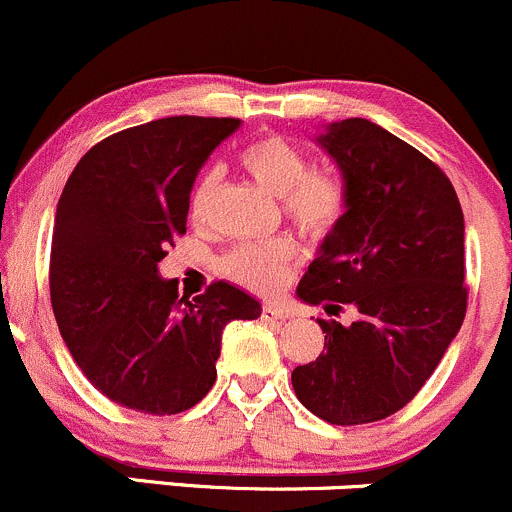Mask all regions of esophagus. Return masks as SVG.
Segmentation results:
<instances>
[{"label": "esophagus", "instance_id": "esophagus-1", "mask_svg": "<svg viewBox=\"0 0 512 512\" xmlns=\"http://www.w3.org/2000/svg\"><path fill=\"white\" fill-rule=\"evenodd\" d=\"M261 318H263V320H271V323H273V320H286L288 313L281 308V305L266 303V305H263V308H261Z\"/></svg>", "mask_w": 512, "mask_h": 512}]
</instances>
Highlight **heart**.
<instances>
[{"label":"heart","instance_id":"heart-1","mask_svg":"<svg viewBox=\"0 0 512 512\" xmlns=\"http://www.w3.org/2000/svg\"><path fill=\"white\" fill-rule=\"evenodd\" d=\"M241 167L268 192L281 197L286 217L303 234L323 239L347 212V187L333 170L310 167L308 155L281 135H263L241 150ZM219 172L204 170L189 192V219L202 221L217 192ZM298 254L291 236L241 244L224 256L221 273L236 286L254 293H271L283 281Z\"/></svg>","mask_w":512,"mask_h":512}]
</instances>
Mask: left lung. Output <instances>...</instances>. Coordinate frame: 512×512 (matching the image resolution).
<instances>
[{
  "label": "left lung",
  "mask_w": 512,
  "mask_h": 512,
  "mask_svg": "<svg viewBox=\"0 0 512 512\" xmlns=\"http://www.w3.org/2000/svg\"><path fill=\"white\" fill-rule=\"evenodd\" d=\"M318 142L345 177L347 212L298 295L335 310L350 303L360 318H318L323 352L291 379L300 404L320 419L370 424L412 402L461 330L463 212L436 162L370 120H340Z\"/></svg>",
  "instance_id": "8db88e82"
}]
</instances>
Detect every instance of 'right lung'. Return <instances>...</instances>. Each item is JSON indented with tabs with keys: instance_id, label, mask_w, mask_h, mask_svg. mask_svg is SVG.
Here are the masks:
<instances>
[{
	"instance_id": "right-lung-1",
	"label": "right lung",
	"mask_w": 512,
	"mask_h": 512,
	"mask_svg": "<svg viewBox=\"0 0 512 512\" xmlns=\"http://www.w3.org/2000/svg\"><path fill=\"white\" fill-rule=\"evenodd\" d=\"M239 118L175 115L120 130L78 160L51 236L61 337L88 382L142 414L187 412L217 382L221 333L261 305L224 281L179 298L157 263L187 234L194 177Z\"/></svg>"
}]
</instances>
